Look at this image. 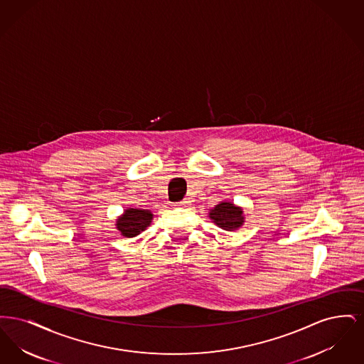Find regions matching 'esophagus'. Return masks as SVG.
I'll list each match as a JSON object with an SVG mask.
<instances>
[{"mask_svg": "<svg viewBox=\"0 0 364 364\" xmlns=\"http://www.w3.org/2000/svg\"><path fill=\"white\" fill-rule=\"evenodd\" d=\"M188 200H181V202H176V203H173V206H176V208H186V206H188Z\"/></svg>", "mask_w": 364, "mask_h": 364, "instance_id": "1", "label": "esophagus"}]
</instances>
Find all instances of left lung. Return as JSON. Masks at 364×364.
<instances>
[{
    "label": "left lung",
    "mask_w": 364,
    "mask_h": 364,
    "mask_svg": "<svg viewBox=\"0 0 364 364\" xmlns=\"http://www.w3.org/2000/svg\"><path fill=\"white\" fill-rule=\"evenodd\" d=\"M210 218L214 221V224L225 230H235L244 223L242 208H236L229 202L217 205L214 210L210 211Z\"/></svg>",
    "instance_id": "left-lung-1"
}]
</instances>
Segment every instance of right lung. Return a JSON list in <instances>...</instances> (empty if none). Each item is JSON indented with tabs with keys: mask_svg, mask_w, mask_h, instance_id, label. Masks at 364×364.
<instances>
[{
	"mask_svg": "<svg viewBox=\"0 0 364 364\" xmlns=\"http://www.w3.org/2000/svg\"><path fill=\"white\" fill-rule=\"evenodd\" d=\"M153 214L149 210L128 208L117 221V229L127 237H135L150 225Z\"/></svg>",
	"mask_w": 364,
	"mask_h": 364,
	"instance_id": "1",
	"label": "right lung"
}]
</instances>
